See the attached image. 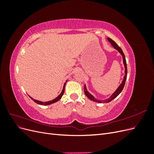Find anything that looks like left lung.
<instances>
[{"mask_svg":"<svg viewBox=\"0 0 154 154\" xmlns=\"http://www.w3.org/2000/svg\"><path fill=\"white\" fill-rule=\"evenodd\" d=\"M108 40L110 42V44L112 45L113 47L116 49H117L119 52L121 53V54H122L123 56V63H124V66H125V76H124V78H123V80L122 83V84H121L119 87L118 88V89L116 90L114 92V94L112 95L109 99H106L105 100H103V101H99V100H97L96 99H95L94 97H93L89 92H88L87 89H86V87L85 85L84 87V92H85V94L87 96V97H88L91 100H92L94 101H96V102H97V103H108V102H110L112 100H114L115 97H117L120 93L122 91L123 88L125 86V81H126V79H127V62H126V59H125V54L123 52L122 49L120 48V47H119V45H117V44H116L114 41H113L112 40L111 38H108Z\"/></svg>","mask_w":154,"mask_h":154,"instance_id":"1","label":"left lung"}]
</instances>
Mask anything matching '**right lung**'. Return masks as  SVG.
Segmentation results:
<instances>
[{"mask_svg":"<svg viewBox=\"0 0 154 154\" xmlns=\"http://www.w3.org/2000/svg\"><path fill=\"white\" fill-rule=\"evenodd\" d=\"M65 85H66V83H64V85H63V90H62V92H61V94H60L57 97H56L55 99H54L53 100H52V101H46V102H42V101H38V100H34V99H32L31 97H30L33 100L35 103H38V104H39V105H50V104H52V103H54V102H57V101H58V100H60V99H61V97H62V96H63V93H64V91H65Z\"/></svg>","mask_w":154,"mask_h":154,"instance_id":"obj_1","label":"right lung"}]
</instances>
